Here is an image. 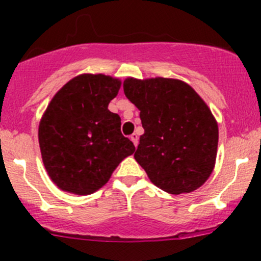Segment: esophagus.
Returning a JSON list of instances; mask_svg holds the SVG:
<instances>
[{
	"mask_svg": "<svg viewBox=\"0 0 261 261\" xmlns=\"http://www.w3.org/2000/svg\"><path fill=\"white\" fill-rule=\"evenodd\" d=\"M130 139H131V141H133V143H134V145L138 146V143H139V136H138V134H133V135L130 136Z\"/></svg>",
	"mask_w": 261,
	"mask_h": 261,
	"instance_id": "34e87169",
	"label": "esophagus"
}]
</instances>
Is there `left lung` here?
Wrapping results in <instances>:
<instances>
[{"label": "left lung", "instance_id": "1", "mask_svg": "<svg viewBox=\"0 0 261 261\" xmlns=\"http://www.w3.org/2000/svg\"><path fill=\"white\" fill-rule=\"evenodd\" d=\"M140 111L144 134L134 154L152 184L172 194L191 193L212 174L218 125L211 110L186 82L173 78L123 81Z\"/></svg>", "mask_w": 261, "mask_h": 261}]
</instances>
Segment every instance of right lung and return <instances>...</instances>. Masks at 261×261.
Returning <instances> with one entry per match:
<instances>
[{
  "label": "right lung",
  "mask_w": 261,
  "mask_h": 261,
  "mask_svg": "<svg viewBox=\"0 0 261 261\" xmlns=\"http://www.w3.org/2000/svg\"><path fill=\"white\" fill-rule=\"evenodd\" d=\"M121 81L81 74L55 93L39 123V145L50 179L64 192L87 196L105 186L135 146L109 110Z\"/></svg>",
  "instance_id": "right-lung-1"
}]
</instances>
